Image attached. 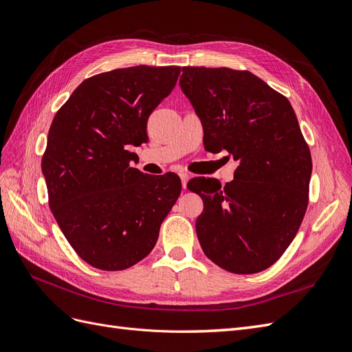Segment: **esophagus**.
Listing matches in <instances>:
<instances>
[{"mask_svg": "<svg viewBox=\"0 0 352 352\" xmlns=\"http://www.w3.org/2000/svg\"><path fill=\"white\" fill-rule=\"evenodd\" d=\"M179 178H181V184H183V188L186 190L187 188V181L190 178V175L187 173H181L179 174Z\"/></svg>", "mask_w": 352, "mask_h": 352, "instance_id": "34e87169", "label": "esophagus"}]
</instances>
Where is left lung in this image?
I'll use <instances>...</instances> for the list:
<instances>
[{"label":"left lung","mask_w":352,"mask_h":352,"mask_svg":"<svg viewBox=\"0 0 352 352\" xmlns=\"http://www.w3.org/2000/svg\"><path fill=\"white\" fill-rule=\"evenodd\" d=\"M179 86L201 121L205 149L238 162L225 186L188 181L203 200L201 250L232 274L262 272L287 250L309 205L311 155L296 112L250 72L183 67Z\"/></svg>","instance_id":"1"}]
</instances>
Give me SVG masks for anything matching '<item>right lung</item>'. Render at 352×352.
<instances>
[{"mask_svg": "<svg viewBox=\"0 0 352 352\" xmlns=\"http://www.w3.org/2000/svg\"><path fill=\"white\" fill-rule=\"evenodd\" d=\"M179 67L138 65L89 77L56 112L42 173L50 208L76 253L102 270L149 254L181 192L179 177L131 168L147 118L171 94Z\"/></svg>", "mask_w": 352, "mask_h": 352, "instance_id": "add662e5", "label": "right lung"}]
</instances>
